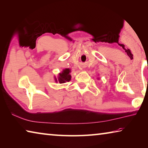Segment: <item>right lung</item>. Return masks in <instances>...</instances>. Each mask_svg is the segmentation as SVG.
Returning <instances> with one entry per match:
<instances>
[{
  "label": "right lung",
  "mask_w": 148,
  "mask_h": 148,
  "mask_svg": "<svg viewBox=\"0 0 148 148\" xmlns=\"http://www.w3.org/2000/svg\"><path fill=\"white\" fill-rule=\"evenodd\" d=\"M71 70L69 69H65L62 72L59 74V77L58 79H57L56 77H55V80H56V82H59L60 84H64L66 83V82H70L71 79V75L70 74V72H71Z\"/></svg>",
  "instance_id": "right-lung-1"
}]
</instances>
